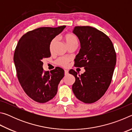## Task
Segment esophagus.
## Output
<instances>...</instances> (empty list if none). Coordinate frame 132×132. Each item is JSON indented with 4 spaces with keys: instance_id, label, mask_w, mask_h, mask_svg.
Wrapping results in <instances>:
<instances>
[{
    "instance_id": "esophagus-1",
    "label": "esophagus",
    "mask_w": 132,
    "mask_h": 132,
    "mask_svg": "<svg viewBox=\"0 0 132 132\" xmlns=\"http://www.w3.org/2000/svg\"><path fill=\"white\" fill-rule=\"evenodd\" d=\"M68 73H69V71L68 70H64V75H68Z\"/></svg>"
}]
</instances>
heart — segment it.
Segmentation results:
<instances>
[{"mask_svg":"<svg viewBox=\"0 0 132 132\" xmlns=\"http://www.w3.org/2000/svg\"><path fill=\"white\" fill-rule=\"evenodd\" d=\"M56 38H53L50 44V46H49V49H50V51L52 53L53 51V48H54L55 44L56 42ZM64 39L66 42L68 46L71 45L73 44H78L79 43V39H78L77 37L75 35L72 34H68L65 35L64 36ZM69 59L66 57H59L56 61V63L58 65L62 66V67H66L68 65Z\"/></svg>","mask_w":132,"mask_h":132,"instance_id":"obj_1","label":"heart"}]
</instances>
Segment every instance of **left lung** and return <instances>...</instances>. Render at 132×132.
<instances>
[{
  "mask_svg": "<svg viewBox=\"0 0 132 132\" xmlns=\"http://www.w3.org/2000/svg\"><path fill=\"white\" fill-rule=\"evenodd\" d=\"M73 32L80 42L79 53L75 59L76 67H84L85 72L75 77L72 90L80 101L91 104L100 100L108 90L117 61L113 44L102 31L90 26H76Z\"/></svg>",
  "mask_w": 132,
  "mask_h": 132,
  "instance_id": "1",
  "label": "left lung"
}]
</instances>
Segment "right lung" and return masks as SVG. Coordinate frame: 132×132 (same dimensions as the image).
<instances>
[{
    "label": "right lung",
    "mask_w": 132,
    "mask_h": 132,
    "mask_svg": "<svg viewBox=\"0 0 132 132\" xmlns=\"http://www.w3.org/2000/svg\"><path fill=\"white\" fill-rule=\"evenodd\" d=\"M65 27H40L28 31L21 37L15 48L13 59L18 80L26 94L39 103H45L55 97L58 84L64 77V70L59 67L50 72L45 71L42 61L51 56V40Z\"/></svg>",
    "instance_id": "add662e5"
}]
</instances>
